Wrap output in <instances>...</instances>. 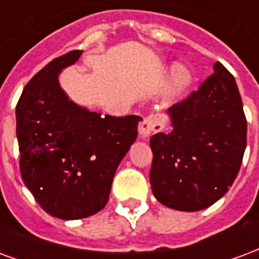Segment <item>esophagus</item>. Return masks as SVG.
Returning <instances> with one entry per match:
<instances>
[{
  "label": "esophagus",
  "instance_id": "1",
  "mask_svg": "<svg viewBox=\"0 0 259 259\" xmlns=\"http://www.w3.org/2000/svg\"><path fill=\"white\" fill-rule=\"evenodd\" d=\"M158 127L157 122L154 120V119L151 118H147L144 119L143 122H141V124L139 126V133H140L141 137H148L150 136V133H152V132H155V129Z\"/></svg>",
  "mask_w": 259,
  "mask_h": 259
}]
</instances>
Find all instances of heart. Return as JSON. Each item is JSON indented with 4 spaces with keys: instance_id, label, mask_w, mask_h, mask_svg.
<instances>
[{
    "instance_id": "1",
    "label": "heart",
    "mask_w": 259,
    "mask_h": 259,
    "mask_svg": "<svg viewBox=\"0 0 259 259\" xmlns=\"http://www.w3.org/2000/svg\"><path fill=\"white\" fill-rule=\"evenodd\" d=\"M191 81H193V74L190 69L183 65H175L166 84V94L170 98H178L190 87Z\"/></svg>"
}]
</instances>
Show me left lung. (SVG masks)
I'll use <instances>...</instances> for the list:
<instances>
[{"label": "left lung", "mask_w": 259, "mask_h": 259, "mask_svg": "<svg viewBox=\"0 0 259 259\" xmlns=\"http://www.w3.org/2000/svg\"><path fill=\"white\" fill-rule=\"evenodd\" d=\"M170 129L150 139V183L161 204L200 211L226 194L241 166L247 120L233 74L213 65L198 90L168 109Z\"/></svg>", "instance_id": "8db88e82"}]
</instances>
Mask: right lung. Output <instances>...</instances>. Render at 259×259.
Returning a JSON list of instances; mask_svg holds the SVG:
<instances>
[{
	"mask_svg": "<svg viewBox=\"0 0 259 259\" xmlns=\"http://www.w3.org/2000/svg\"><path fill=\"white\" fill-rule=\"evenodd\" d=\"M81 53L74 50L46 65L16 105L22 179L44 211L65 221L91 217L107 205L115 172L143 120L102 116L69 100L58 76Z\"/></svg>",
	"mask_w": 259,
	"mask_h": 259,
	"instance_id": "obj_1",
	"label": "right lung"
}]
</instances>
